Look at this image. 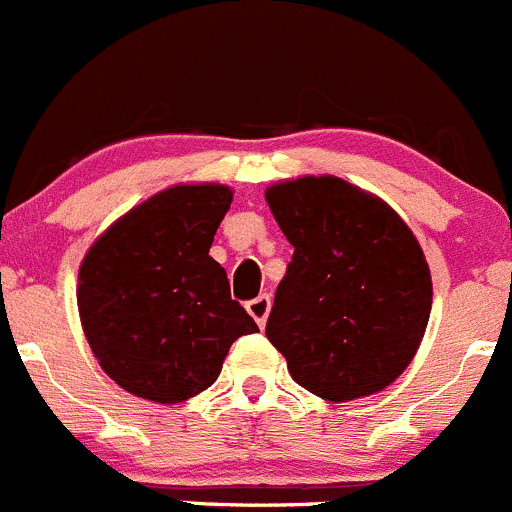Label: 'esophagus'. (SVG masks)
<instances>
[{
	"label": "esophagus",
	"instance_id": "esophagus-1",
	"mask_svg": "<svg viewBox=\"0 0 512 512\" xmlns=\"http://www.w3.org/2000/svg\"><path fill=\"white\" fill-rule=\"evenodd\" d=\"M246 309H248V314L253 316V319H256V324L261 326V329H264V324H266V316H269V309H271V296L269 294H261V296H256V299H251L246 304Z\"/></svg>",
	"mask_w": 512,
	"mask_h": 512
}]
</instances>
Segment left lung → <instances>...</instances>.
<instances>
[{"label":"left lung","instance_id":"8db88e82","mask_svg":"<svg viewBox=\"0 0 512 512\" xmlns=\"http://www.w3.org/2000/svg\"><path fill=\"white\" fill-rule=\"evenodd\" d=\"M294 246L266 337L296 384L329 402L392 384L430 319L425 253L405 221L342 178H299L266 191Z\"/></svg>","mask_w":512,"mask_h":512}]
</instances>
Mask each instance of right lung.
Instances as JSON below:
<instances>
[{
	"label": "right lung",
	"mask_w": 512,
	"mask_h": 512,
	"mask_svg": "<svg viewBox=\"0 0 512 512\" xmlns=\"http://www.w3.org/2000/svg\"><path fill=\"white\" fill-rule=\"evenodd\" d=\"M226 186H175L107 228L80 266L77 306L92 354L130 394L173 405L218 379L259 326L208 256L231 208Z\"/></svg>",
	"instance_id": "1"
}]
</instances>
